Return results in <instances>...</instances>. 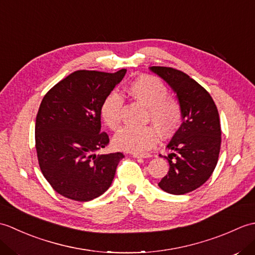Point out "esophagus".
Returning <instances> with one entry per match:
<instances>
[{"instance_id":"esophagus-1","label":"esophagus","mask_w":255,"mask_h":255,"mask_svg":"<svg viewBox=\"0 0 255 255\" xmlns=\"http://www.w3.org/2000/svg\"><path fill=\"white\" fill-rule=\"evenodd\" d=\"M133 158H142V159H145V158H150L151 154L149 153H133Z\"/></svg>"}]
</instances>
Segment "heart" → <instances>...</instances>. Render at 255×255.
I'll return each mask as SVG.
<instances>
[{"label":"heart","instance_id":"b5f03b06","mask_svg":"<svg viewBox=\"0 0 255 255\" xmlns=\"http://www.w3.org/2000/svg\"><path fill=\"white\" fill-rule=\"evenodd\" d=\"M127 92L133 100L148 108V119L161 136H171L180 126L181 106L176 100L167 96V88L158 78L140 75L129 84ZM122 108L123 97L116 92H111L102 103L101 117L112 130L121 127ZM156 140L158 134L153 127H126L114 137V144L119 150L140 153L152 148Z\"/></svg>","mask_w":255,"mask_h":255}]
</instances>
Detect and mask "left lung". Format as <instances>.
Segmentation results:
<instances>
[{
  "mask_svg": "<svg viewBox=\"0 0 255 255\" xmlns=\"http://www.w3.org/2000/svg\"><path fill=\"white\" fill-rule=\"evenodd\" d=\"M150 71L169 84L182 111V124L166 148L170 169L159 186L164 192L183 195L202 186L217 165L221 129L217 107L210 94L180 70L150 67Z\"/></svg>",
  "mask_w": 255,
  "mask_h": 255,
  "instance_id": "obj_1",
  "label": "left lung"
}]
</instances>
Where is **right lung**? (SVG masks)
I'll return each instance as SVG.
<instances>
[{"label":"right lung","instance_id":"obj_1","mask_svg":"<svg viewBox=\"0 0 255 255\" xmlns=\"http://www.w3.org/2000/svg\"><path fill=\"white\" fill-rule=\"evenodd\" d=\"M126 72L80 70L42 99L35 126L38 162L48 183L62 196L89 202L110 188L124 154H96L110 142L101 130V105Z\"/></svg>","mask_w":255,"mask_h":255}]
</instances>
